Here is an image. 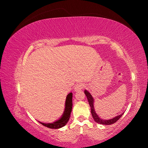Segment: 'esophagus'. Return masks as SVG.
I'll return each instance as SVG.
<instances>
[{"mask_svg": "<svg viewBox=\"0 0 148 148\" xmlns=\"http://www.w3.org/2000/svg\"><path fill=\"white\" fill-rule=\"evenodd\" d=\"M84 87V84H77L74 87V91H75V92H77V91L83 89Z\"/></svg>", "mask_w": 148, "mask_h": 148, "instance_id": "34e87169", "label": "esophagus"}]
</instances>
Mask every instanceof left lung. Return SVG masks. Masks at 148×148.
Here are the masks:
<instances>
[{"label":"left lung","mask_w":148,"mask_h":148,"mask_svg":"<svg viewBox=\"0 0 148 148\" xmlns=\"http://www.w3.org/2000/svg\"><path fill=\"white\" fill-rule=\"evenodd\" d=\"M84 94L86 95V96L87 97V99H88V100L89 104H90V106L91 108V112H92V117L94 119L95 121L97 122V123L102 124V125H106L113 124L117 121L118 119L121 117L122 115L124 114V112H123L120 115L116 116V117H114V118H112L111 119H108V120H106V119H101L98 115H97L96 112L95 111V109H94V106H93L94 100H93V98L92 97V95H91V94L88 92L87 90H84Z\"/></svg>","instance_id":"1"}]
</instances>
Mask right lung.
I'll return each instance as SVG.
<instances>
[{
  "instance_id": "1",
  "label": "right lung",
  "mask_w": 148,
  "mask_h": 148,
  "mask_svg": "<svg viewBox=\"0 0 148 148\" xmlns=\"http://www.w3.org/2000/svg\"><path fill=\"white\" fill-rule=\"evenodd\" d=\"M65 107L64 114L62 116V117L51 123H45L40 122V124H42L44 126H45L49 128H53V129H57V128H62L67 124L69 121V118L71 116V112L72 109V93H69L67 97H66L65 100Z\"/></svg>"
}]
</instances>
